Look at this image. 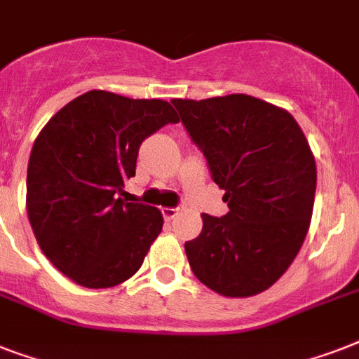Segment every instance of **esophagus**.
Listing matches in <instances>:
<instances>
[{"mask_svg": "<svg viewBox=\"0 0 359 359\" xmlns=\"http://www.w3.org/2000/svg\"><path fill=\"white\" fill-rule=\"evenodd\" d=\"M177 214H179V210H177V208H162V216L165 222H171V219H173Z\"/></svg>", "mask_w": 359, "mask_h": 359, "instance_id": "obj_1", "label": "esophagus"}]
</instances>
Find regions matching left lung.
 Instances as JSON below:
<instances>
[{
  "label": "left lung",
  "mask_w": 359,
  "mask_h": 359,
  "mask_svg": "<svg viewBox=\"0 0 359 359\" xmlns=\"http://www.w3.org/2000/svg\"><path fill=\"white\" fill-rule=\"evenodd\" d=\"M171 102L229 207L203 214L201 235L184 244L191 272L222 296L259 294L287 272L311 224L317 165L306 135L289 111L250 95Z\"/></svg>",
  "instance_id": "left-lung-1"
}]
</instances>
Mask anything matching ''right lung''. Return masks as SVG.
<instances>
[{"label": "right lung", "instance_id": "1", "mask_svg": "<svg viewBox=\"0 0 359 359\" xmlns=\"http://www.w3.org/2000/svg\"><path fill=\"white\" fill-rule=\"evenodd\" d=\"M168 123H179V115L165 100L89 91L36 135L27 163V218L42 253L74 283L108 289L143 264L162 231V212L121 196L143 140Z\"/></svg>", "mask_w": 359, "mask_h": 359}]
</instances>
